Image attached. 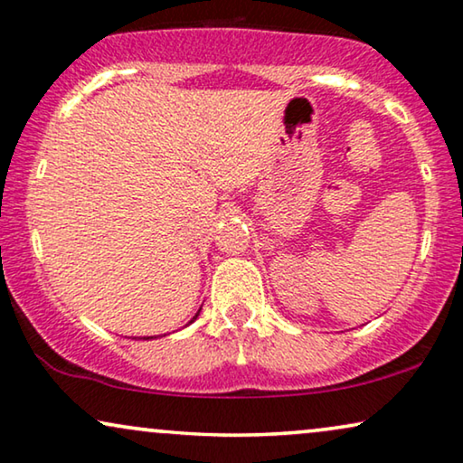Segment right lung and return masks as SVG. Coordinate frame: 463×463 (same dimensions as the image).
Wrapping results in <instances>:
<instances>
[{"label": "right lung", "mask_w": 463, "mask_h": 463, "mask_svg": "<svg viewBox=\"0 0 463 463\" xmlns=\"http://www.w3.org/2000/svg\"><path fill=\"white\" fill-rule=\"evenodd\" d=\"M198 314H200V312H198ZM198 314H195V316H194V320H195V318H198ZM194 320H192V322H194ZM143 339H145V337H143ZM147 339H149V337H147Z\"/></svg>", "instance_id": "obj_1"}]
</instances>
